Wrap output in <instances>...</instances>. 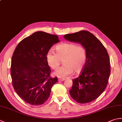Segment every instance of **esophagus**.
I'll return each instance as SVG.
<instances>
[{"mask_svg":"<svg viewBox=\"0 0 122 122\" xmlns=\"http://www.w3.org/2000/svg\"><path fill=\"white\" fill-rule=\"evenodd\" d=\"M64 80H65V79H64V78H60L58 79L59 81H64Z\"/></svg>","mask_w":122,"mask_h":122,"instance_id":"34e87169","label":"esophagus"}]
</instances>
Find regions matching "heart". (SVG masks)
<instances>
[{
	"label": "heart",
	"mask_w": 122,
	"mask_h": 122,
	"mask_svg": "<svg viewBox=\"0 0 122 122\" xmlns=\"http://www.w3.org/2000/svg\"><path fill=\"white\" fill-rule=\"evenodd\" d=\"M56 54L49 50L46 54V60L52 69H56L63 60L64 66L56 69L54 74L61 78L70 76L74 71L80 73L82 71L86 61V51L82 45L64 43L56 48Z\"/></svg>",
	"instance_id": "heart-1"
}]
</instances>
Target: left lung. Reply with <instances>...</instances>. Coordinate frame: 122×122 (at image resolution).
<instances>
[{"label": "left lung", "instance_id": "obj_1", "mask_svg": "<svg viewBox=\"0 0 122 122\" xmlns=\"http://www.w3.org/2000/svg\"><path fill=\"white\" fill-rule=\"evenodd\" d=\"M64 38L81 44L87 54L86 63L81 74L72 80L70 94L81 104L92 102L104 92L108 83L111 70L107 49L95 36L87 31L67 34Z\"/></svg>", "mask_w": 122, "mask_h": 122}]
</instances>
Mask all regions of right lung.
Instances as JSON below:
<instances>
[{"label": "right lung", "instance_id": "right-lung-1", "mask_svg": "<svg viewBox=\"0 0 122 122\" xmlns=\"http://www.w3.org/2000/svg\"><path fill=\"white\" fill-rule=\"evenodd\" d=\"M59 41L56 35L37 31L20 41L13 53L10 69L13 87L17 94L31 105L46 102L52 87L58 82V77L50 76L46 54Z\"/></svg>", "mask_w": 122, "mask_h": 122}]
</instances>
